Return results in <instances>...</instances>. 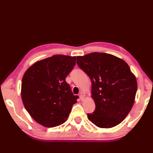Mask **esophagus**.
<instances>
[{"instance_id": "esophagus-1", "label": "esophagus", "mask_w": 153, "mask_h": 153, "mask_svg": "<svg viewBox=\"0 0 153 153\" xmlns=\"http://www.w3.org/2000/svg\"><path fill=\"white\" fill-rule=\"evenodd\" d=\"M79 99L81 100H83L84 99V94H82V93H81V94L79 95Z\"/></svg>"}]
</instances>
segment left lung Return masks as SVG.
I'll return each instance as SVG.
<instances>
[{
	"label": "left lung",
	"instance_id": "8db88e82",
	"mask_svg": "<svg viewBox=\"0 0 153 153\" xmlns=\"http://www.w3.org/2000/svg\"><path fill=\"white\" fill-rule=\"evenodd\" d=\"M77 64L90 77L96 108L88 118L98 128L120 124L133 107L137 91L134 75L125 61L103 53L77 56Z\"/></svg>",
	"mask_w": 153,
	"mask_h": 153
}]
</instances>
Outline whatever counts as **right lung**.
<instances>
[{
  "mask_svg": "<svg viewBox=\"0 0 153 153\" xmlns=\"http://www.w3.org/2000/svg\"><path fill=\"white\" fill-rule=\"evenodd\" d=\"M76 65V56L53 55L37 61L25 72L22 98L36 122L47 128L67 120L78 96L74 95L65 78Z\"/></svg>",
  "mask_w": 153,
  "mask_h": 153,
  "instance_id": "obj_1",
  "label": "right lung"
}]
</instances>
